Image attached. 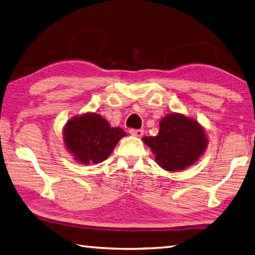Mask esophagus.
<instances>
[{
	"label": "esophagus",
	"instance_id": "34e87169",
	"mask_svg": "<svg viewBox=\"0 0 255 255\" xmlns=\"http://www.w3.org/2000/svg\"><path fill=\"white\" fill-rule=\"evenodd\" d=\"M129 134L133 135V136H136V137H142L144 131L143 129H129Z\"/></svg>",
	"mask_w": 255,
	"mask_h": 255
}]
</instances>
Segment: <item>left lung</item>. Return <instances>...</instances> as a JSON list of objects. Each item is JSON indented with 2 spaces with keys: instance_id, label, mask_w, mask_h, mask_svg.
Returning <instances> with one entry per match:
<instances>
[{
  "instance_id": "1",
  "label": "left lung",
  "mask_w": 255,
  "mask_h": 255,
  "mask_svg": "<svg viewBox=\"0 0 255 255\" xmlns=\"http://www.w3.org/2000/svg\"><path fill=\"white\" fill-rule=\"evenodd\" d=\"M143 142L155 155L158 166L177 172L199 161L207 148L208 137L195 119L172 112L161 119L156 136H145Z\"/></svg>"
}]
</instances>
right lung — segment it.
I'll return each mask as SVG.
<instances>
[{
    "instance_id": "1",
    "label": "right lung",
    "mask_w": 255,
    "mask_h": 255,
    "mask_svg": "<svg viewBox=\"0 0 255 255\" xmlns=\"http://www.w3.org/2000/svg\"><path fill=\"white\" fill-rule=\"evenodd\" d=\"M126 132L111 128L109 122L96 112L71 118L63 128L66 150L83 165L99 163L110 156Z\"/></svg>"
}]
</instances>
